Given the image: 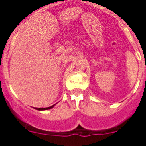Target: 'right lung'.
<instances>
[{"instance_id":"1","label":"right lung","mask_w":146,"mask_h":146,"mask_svg":"<svg viewBox=\"0 0 146 146\" xmlns=\"http://www.w3.org/2000/svg\"><path fill=\"white\" fill-rule=\"evenodd\" d=\"M54 106V104L52 105V106L48 107V108H35V109H36V110H38V111H44V110H48V109L52 108Z\"/></svg>"}]
</instances>
